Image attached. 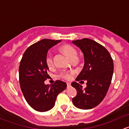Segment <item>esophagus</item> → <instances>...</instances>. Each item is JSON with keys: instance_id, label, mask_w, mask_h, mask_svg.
Masks as SVG:
<instances>
[{"instance_id": "1", "label": "esophagus", "mask_w": 129, "mask_h": 129, "mask_svg": "<svg viewBox=\"0 0 129 129\" xmlns=\"http://www.w3.org/2000/svg\"><path fill=\"white\" fill-rule=\"evenodd\" d=\"M67 88L69 87H71V83H70V82H67Z\"/></svg>"}]
</instances>
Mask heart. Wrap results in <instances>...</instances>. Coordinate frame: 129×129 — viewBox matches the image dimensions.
I'll return each instance as SVG.
<instances>
[{"mask_svg":"<svg viewBox=\"0 0 129 129\" xmlns=\"http://www.w3.org/2000/svg\"><path fill=\"white\" fill-rule=\"evenodd\" d=\"M61 50L70 59H72L74 58H77V51L71 45H63L60 47ZM45 63L47 66L49 68H51L53 66V59L52 57L50 55L48 54L45 58ZM60 77L64 79L69 80L71 78V74L68 72H63L60 74Z\"/></svg>","mask_w":129,"mask_h":129,"instance_id":"b5f03b06","label":"heart"}]
</instances>
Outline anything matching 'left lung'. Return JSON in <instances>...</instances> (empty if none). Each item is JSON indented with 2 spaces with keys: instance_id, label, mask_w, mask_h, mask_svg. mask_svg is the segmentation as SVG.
<instances>
[{
  "instance_id": "obj_1",
  "label": "left lung",
  "mask_w": 129,
  "mask_h": 129,
  "mask_svg": "<svg viewBox=\"0 0 129 129\" xmlns=\"http://www.w3.org/2000/svg\"><path fill=\"white\" fill-rule=\"evenodd\" d=\"M72 42L82 50L84 57V67L76 80H87L85 89L76 82L71 84L77 90L72 102L79 109H91L99 104L107 93L114 72V62L108 50L94 40L85 38Z\"/></svg>"
}]
</instances>
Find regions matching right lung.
<instances>
[{
    "label": "right lung",
    "mask_w": 129,
    "mask_h": 129,
    "mask_svg": "<svg viewBox=\"0 0 129 129\" xmlns=\"http://www.w3.org/2000/svg\"><path fill=\"white\" fill-rule=\"evenodd\" d=\"M61 40L42 39L27 48L19 66V82L25 99L30 106L39 112H46L54 107L58 93L67 84L56 80L51 85L44 81L49 77L45 63L48 50Z\"/></svg>",
    "instance_id": "add662e5"
}]
</instances>
